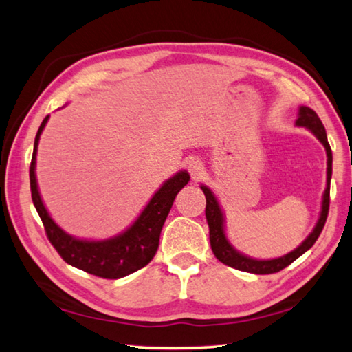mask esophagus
I'll return each mask as SVG.
<instances>
[{"label": "esophagus", "mask_w": 352, "mask_h": 352, "mask_svg": "<svg viewBox=\"0 0 352 352\" xmlns=\"http://www.w3.org/2000/svg\"><path fill=\"white\" fill-rule=\"evenodd\" d=\"M188 170L190 174V178L195 182V180H199L201 175H204L205 166H204V163H201L200 158H190L188 162Z\"/></svg>", "instance_id": "esophagus-1"}]
</instances>
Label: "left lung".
I'll use <instances>...</instances> for the list:
<instances>
[{
	"label": "left lung",
	"instance_id": "left-lung-1",
	"mask_svg": "<svg viewBox=\"0 0 352 352\" xmlns=\"http://www.w3.org/2000/svg\"><path fill=\"white\" fill-rule=\"evenodd\" d=\"M296 126L306 127L311 130V132L317 136L321 141V144L324 146L326 153H327V188L323 195V206H321V214L318 219V223L315 226L314 231L309 234L307 239L301 243L300 247L289 254L283 256V258L276 259H269V261H259V259H252L247 258V256L241 254L237 250L231 247V243L226 241L225 231H223V214L220 210L217 199L214 197V194L206 186H201L205 197H206V222L210 226V242L212 253L216 258L223 262V264L233 267V269L248 272V273H256V275H270V273H276L279 270L285 269V267L290 265L295 259L300 258L302 253H306L309 248H311L315 242H317L318 236L323 231V226L326 223L327 212H329V184H331V177H332V151L329 142H327L326 130L321 124L320 118L317 113L309 107H300V115L296 119Z\"/></svg>",
	"mask_w": 352,
	"mask_h": 352
}]
</instances>
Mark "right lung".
<instances>
[{
	"instance_id": "obj_1",
	"label": "right lung",
	"mask_w": 352,
	"mask_h": 352,
	"mask_svg": "<svg viewBox=\"0 0 352 352\" xmlns=\"http://www.w3.org/2000/svg\"><path fill=\"white\" fill-rule=\"evenodd\" d=\"M47 119H50V116L43 119L37 136H35L32 162L31 168H29L32 201L41 222H43L47 239L67 264L94 276L118 279L142 269L153 259L155 253H157L164 220L168 217L172 204H174L175 195L180 192L183 186L188 184L189 174L182 170L169 178L157 190V194L148 201L144 211L135 220V223L127 231H124L122 234L107 241L76 239V237L65 233L47 214L40 197L37 180H35V155H37L40 135L43 132Z\"/></svg>"
}]
</instances>
